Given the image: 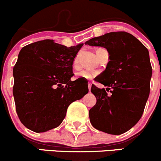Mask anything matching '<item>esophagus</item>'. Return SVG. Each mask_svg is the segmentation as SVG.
Segmentation results:
<instances>
[{
	"label": "esophagus",
	"mask_w": 161,
	"mask_h": 161,
	"mask_svg": "<svg viewBox=\"0 0 161 161\" xmlns=\"http://www.w3.org/2000/svg\"><path fill=\"white\" fill-rule=\"evenodd\" d=\"M91 86H92V83H90V82H88V88H89V90H90V91L91 90Z\"/></svg>",
	"instance_id": "34e87169"
}]
</instances>
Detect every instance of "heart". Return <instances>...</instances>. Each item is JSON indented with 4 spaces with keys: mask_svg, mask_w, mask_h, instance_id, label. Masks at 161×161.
<instances>
[{
    "mask_svg": "<svg viewBox=\"0 0 161 161\" xmlns=\"http://www.w3.org/2000/svg\"><path fill=\"white\" fill-rule=\"evenodd\" d=\"M102 49H98L96 51V53H98L99 50ZM78 63V57H76L74 59V64L76 65ZM100 71L97 70H92V69H83V70H81L79 72L76 73V76L78 78H82V79H86V80H90V79H92L93 78H95L96 76L98 75Z\"/></svg>",
    "mask_w": 161,
    "mask_h": 161,
    "instance_id": "1",
    "label": "heart"
}]
</instances>
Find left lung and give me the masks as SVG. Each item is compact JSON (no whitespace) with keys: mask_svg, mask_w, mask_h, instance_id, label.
Segmentation results:
<instances>
[{"mask_svg":"<svg viewBox=\"0 0 161 161\" xmlns=\"http://www.w3.org/2000/svg\"><path fill=\"white\" fill-rule=\"evenodd\" d=\"M85 44L106 48L110 55L106 69L96 78L107 89L91 87L97 98L90 110L91 124L108 134L126 132L139 121L150 95L152 67L148 50L126 32L106 33Z\"/></svg>","mask_w":161,"mask_h":161,"instance_id":"obj_1","label":"left lung"}]
</instances>
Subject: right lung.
I'll use <instances>...</instances> for the list:
<instances>
[{
    "mask_svg": "<svg viewBox=\"0 0 161 161\" xmlns=\"http://www.w3.org/2000/svg\"><path fill=\"white\" fill-rule=\"evenodd\" d=\"M82 45L67 47L44 40L20 50L13 69V96L27 129L44 132L58 127L69 105L88 93V84L71 80L73 61Z\"/></svg>",
    "mask_w": 161,
    "mask_h": 161,
    "instance_id": "add662e5",
    "label": "right lung"
}]
</instances>
